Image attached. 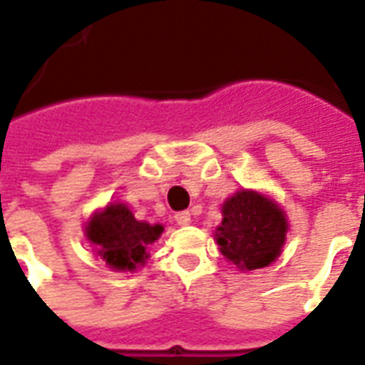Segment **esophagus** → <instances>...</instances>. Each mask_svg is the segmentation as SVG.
Masks as SVG:
<instances>
[{
    "instance_id": "1",
    "label": "esophagus",
    "mask_w": 365,
    "mask_h": 365,
    "mask_svg": "<svg viewBox=\"0 0 365 365\" xmlns=\"http://www.w3.org/2000/svg\"><path fill=\"white\" fill-rule=\"evenodd\" d=\"M174 219L180 227H185V225H190L191 222V215L187 213V211H182V213H175Z\"/></svg>"
}]
</instances>
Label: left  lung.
I'll return each instance as SVG.
<instances>
[{
  "instance_id": "8db88e82",
  "label": "left lung",
  "mask_w": 365,
  "mask_h": 365,
  "mask_svg": "<svg viewBox=\"0 0 365 365\" xmlns=\"http://www.w3.org/2000/svg\"><path fill=\"white\" fill-rule=\"evenodd\" d=\"M287 219L272 199L258 191H237L222 203V222L215 238L222 256L238 269L269 266L282 254Z\"/></svg>"
}]
</instances>
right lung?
<instances>
[{"mask_svg":"<svg viewBox=\"0 0 365 365\" xmlns=\"http://www.w3.org/2000/svg\"><path fill=\"white\" fill-rule=\"evenodd\" d=\"M164 232L162 225L136 221L133 211L123 203H109L90 219L86 237L97 246V254L113 269L133 272L144 266L148 246Z\"/></svg>","mask_w":365,"mask_h":365,"instance_id":"add662e5","label":"right lung"}]
</instances>
